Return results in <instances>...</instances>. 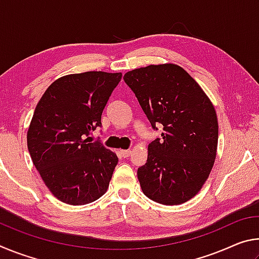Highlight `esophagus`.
<instances>
[{
	"instance_id": "34e87169",
	"label": "esophagus",
	"mask_w": 259,
	"mask_h": 259,
	"mask_svg": "<svg viewBox=\"0 0 259 259\" xmlns=\"http://www.w3.org/2000/svg\"><path fill=\"white\" fill-rule=\"evenodd\" d=\"M120 153H121V155L123 156V157H129L131 155V151L130 150H122V151H120Z\"/></svg>"
}]
</instances>
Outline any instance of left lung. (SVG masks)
Wrapping results in <instances>:
<instances>
[{"label": "left lung", "mask_w": 259, "mask_h": 259, "mask_svg": "<svg viewBox=\"0 0 259 259\" xmlns=\"http://www.w3.org/2000/svg\"><path fill=\"white\" fill-rule=\"evenodd\" d=\"M123 80L152 128L163 126L161 138L148 145L146 163L137 170L144 194L165 205L186 202L203 186L216 157L218 122L211 102L174 64L134 69Z\"/></svg>", "instance_id": "left-lung-1"}]
</instances>
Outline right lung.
<instances>
[{
  "label": "right lung",
  "instance_id": "1",
  "mask_svg": "<svg viewBox=\"0 0 259 259\" xmlns=\"http://www.w3.org/2000/svg\"><path fill=\"white\" fill-rule=\"evenodd\" d=\"M121 73L85 72L58 78L34 111L27 133L30 157L57 199L72 205L94 202L107 191L116 154L100 140L102 114Z\"/></svg>",
  "mask_w": 259,
  "mask_h": 259
}]
</instances>
